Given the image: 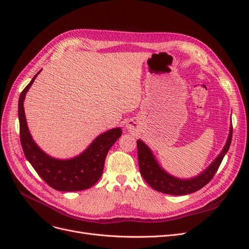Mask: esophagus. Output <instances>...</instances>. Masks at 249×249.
<instances>
[{
    "instance_id": "esophagus-1",
    "label": "esophagus",
    "mask_w": 249,
    "mask_h": 249,
    "mask_svg": "<svg viewBox=\"0 0 249 249\" xmlns=\"http://www.w3.org/2000/svg\"><path fill=\"white\" fill-rule=\"evenodd\" d=\"M135 127H136V122H135V121L128 122L127 128L130 130V131H132V130H135Z\"/></svg>"
}]
</instances>
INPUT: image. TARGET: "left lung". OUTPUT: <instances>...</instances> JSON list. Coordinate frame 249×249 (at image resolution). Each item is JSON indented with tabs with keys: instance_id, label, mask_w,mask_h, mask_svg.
<instances>
[{
	"instance_id": "8db88e82",
	"label": "left lung",
	"mask_w": 249,
	"mask_h": 249,
	"mask_svg": "<svg viewBox=\"0 0 249 249\" xmlns=\"http://www.w3.org/2000/svg\"><path fill=\"white\" fill-rule=\"evenodd\" d=\"M232 132L233 129L231 126L229 136L223 150L217 156L216 160L209 165L206 171L196 178L189 179L177 178L167 174L155 160L151 150L147 147L145 143H143L141 140H137V154L140 174L152 189L163 194L182 196L197 192L205 187L217 173L222 160H223L225 154L230 147Z\"/></svg>"
}]
</instances>
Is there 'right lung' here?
Returning <instances> with one entry per match:
<instances>
[{
	"instance_id": "obj_1",
	"label": "right lung",
	"mask_w": 249,
	"mask_h": 249,
	"mask_svg": "<svg viewBox=\"0 0 249 249\" xmlns=\"http://www.w3.org/2000/svg\"><path fill=\"white\" fill-rule=\"evenodd\" d=\"M38 71L20 95L18 116L20 140L26 159L36 173L48 186L56 191L76 192L94 186L100 179L105 160L111 146L122 134L121 128H114L99 135L80 155L71 160H56L47 155L37 146L28 130L23 103L25 96L33 84Z\"/></svg>"
}]
</instances>
